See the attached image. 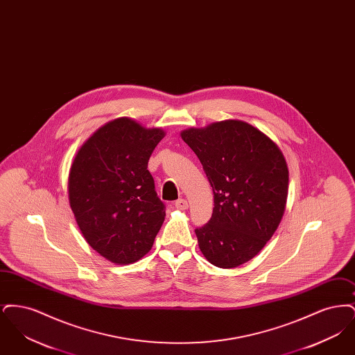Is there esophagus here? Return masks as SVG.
<instances>
[{
    "mask_svg": "<svg viewBox=\"0 0 355 355\" xmlns=\"http://www.w3.org/2000/svg\"><path fill=\"white\" fill-rule=\"evenodd\" d=\"M175 207L178 209V210H186L187 207H189V203L186 200H178V201H175Z\"/></svg>",
    "mask_w": 355,
    "mask_h": 355,
    "instance_id": "esophagus-1",
    "label": "esophagus"
}]
</instances>
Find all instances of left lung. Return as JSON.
<instances>
[{
    "instance_id": "obj_1",
    "label": "left lung",
    "mask_w": 355,
    "mask_h": 355,
    "mask_svg": "<svg viewBox=\"0 0 355 355\" xmlns=\"http://www.w3.org/2000/svg\"><path fill=\"white\" fill-rule=\"evenodd\" d=\"M181 138L201 161L214 194L211 218L196 229L201 253L220 269L246 263L263 249L284 217L288 191L284 153L241 119L189 128Z\"/></svg>"
}]
</instances>
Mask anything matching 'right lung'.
<instances>
[{"label": "right lung", "mask_w": 355, "mask_h": 355, "mask_svg": "<svg viewBox=\"0 0 355 355\" xmlns=\"http://www.w3.org/2000/svg\"><path fill=\"white\" fill-rule=\"evenodd\" d=\"M119 117L90 135L76 154L68 178L69 203L85 241L116 265L149 253L165 220L148 162L165 137Z\"/></svg>", "instance_id": "1"}]
</instances>
